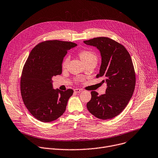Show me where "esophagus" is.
Instances as JSON below:
<instances>
[{
    "label": "esophagus",
    "instance_id": "1",
    "mask_svg": "<svg viewBox=\"0 0 158 158\" xmlns=\"http://www.w3.org/2000/svg\"><path fill=\"white\" fill-rule=\"evenodd\" d=\"M74 91L76 92V93H80V92H82V90L80 89H75L74 90Z\"/></svg>",
    "mask_w": 158,
    "mask_h": 158
}]
</instances>
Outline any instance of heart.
I'll return each mask as SVG.
<instances>
[{
    "label": "heart",
    "mask_w": 158,
    "mask_h": 158,
    "mask_svg": "<svg viewBox=\"0 0 158 158\" xmlns=\"http://www.w3.org/2000/svg\"><path fill=\"white\" fill-rule=\"evenodd\" d=\"M80 57L81 58V59L83 60V61L87 62L89 60H92V59H97V57L95 54L92 52V51H81L80 53ZM69 60V57H67L65 58V59L64 60V61L63 63V68H66L68 62Z\"/></svg>",
    "instance_id": "heart-1"
}]
</instances>
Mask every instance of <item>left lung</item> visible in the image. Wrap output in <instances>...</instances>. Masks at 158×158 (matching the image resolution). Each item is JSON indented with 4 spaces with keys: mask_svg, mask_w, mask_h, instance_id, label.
Returning <instances> with one entry per match:
<instances>
[{
    "mask_svg": "<svg viewBox=\"0 0 158 158\" xmlns=\"http://www.w3.org/2000/svg\"><path fill=\"white\" fill-rule=\"evenodd\" d=\"M83 42L99 51L101 64L97 78H104L102 82H106L107 86L106 93L101 95L91 92L87 107L98 118H113L123 111L134 92L135 74L130 55L123 45L107 37Z\"/></svg>",
    "mask_w": 158,
    "mask_h": 158,
    "instance_id": "obj_1",
    "label": "left lung"
}]
</instances>
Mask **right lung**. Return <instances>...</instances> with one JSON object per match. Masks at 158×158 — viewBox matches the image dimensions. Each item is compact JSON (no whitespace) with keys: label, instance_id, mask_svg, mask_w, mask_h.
<instances>
[{"label":"right lung","instance_id":"obj_1","mask_svg":"<svg viewBox=\"0 0 158 158\" xmlns=\"http://www.w3.org/2000/svg\"><path fill=\"white\" fill-rule=\"evenodd\" d=\"M77 44L48 40L36 45L23 67L21 78L22 99L29 112L42 122H51L65 111L73 90L54 89L52 78L62 73L64 57Z\"/></svg>","mask_w":158,"mask_h":158}]
</instances>
